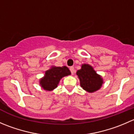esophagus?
I'll use <instances>...</instances> for the list:
<instances>
[{
	"label": "esophagus",
	"instance_id": "34e87169",
	"mask_svg": "<svg viewBox=\"0 0 134 134\" xmlns=\"http://www.w3.org/2000/svg\"><path fill=\"white\" fill-rule=\"evenodd\" d=\"M70 71H71V74H72V75H73L74 72H75V69H74V67H70Z\"/></svg>",
	"mask_w": 134,
	"mask_h": 134
}]
</instances>
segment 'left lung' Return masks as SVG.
<instances>
[{
    "label": "left lung",
    "mask_w": 134,
    "mask_h": 134,
    "mask_svg": "<svg viewBox=\"0 0 134 134\" xmlns=\"http://www.w3.org/2000/svg\"><path fill=\"white\" fill-rule=\"evenodd\" d=\"M76 75L80 79V86L87 92H94L102 86V77L89 65H82L81 69L77 71Z\"/></svg>",
    "instance_id": "1"
}]
</instances>
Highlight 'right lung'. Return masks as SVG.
Instances as JSON below:
<instances>
[{
  "instance_id": "add662e5",
  "label": "right lung",
  "mask_w": 134,
  "mask_h": 134,
  "mask_svg": "<svg viewBox=\"0 0 134 134\" xmlns=\"http://www.w3.org/2000/svg\"><path fill=\"white\" fill-rule=\"evenodd\" d=\"M71 75L69 69L66 66L53 67L45 72L44 77L40 81V84L43 89L51 91L58 86L59 80L63 76Z\"/></svg>"
}]
</instances>
